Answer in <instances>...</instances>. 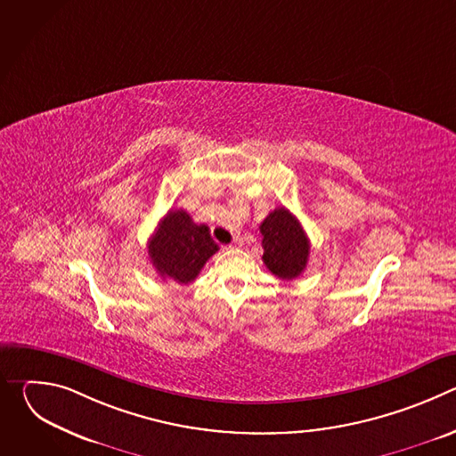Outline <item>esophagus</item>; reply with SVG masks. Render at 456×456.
Here are the masks:
<instances>
[{"mask_svg": "<svg viewBox=\"0 0 456 456\" xmlns=\"http://www.w3.org/2000/svg\"><path fill=\"white\" fill-rule=\"evenodd\" d=\"M231 247H232V248H240V247H243V238H241V236H236V238L232 240Z\"/></svg>", "mask_w": 456, "mask_h": 456, "instance_id": "obj_1", "label": "esophagus"}]
</instances>
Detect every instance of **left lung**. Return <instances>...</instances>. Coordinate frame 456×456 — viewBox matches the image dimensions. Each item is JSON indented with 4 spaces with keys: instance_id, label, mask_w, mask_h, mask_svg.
Masks as SVG:
<instances>
[{
    "instance_id": "obj_1",
    "label": "left lung",
    "mask_w": 456,
    "mask_h": 456,
    "mask_svg": "<svg viewBox=\"0 0 456 456\" xmlns=\"http://www.w3.org/2000/svg\"><path fill=\"white\" fill-rule=\"evenodd\" d=\"M264 264L280 280L297 278L308 262L310 241L299 220L285 208H278L259 225Z\"/></svg>"
}]
</instances>
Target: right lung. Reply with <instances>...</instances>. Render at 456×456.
<instances>
[{
  "mask_svg": "<svg viewBox=\"0 0 456 456\" xmlns=\"http://www.w3.org/2000/svg\"><path fill=\"white\" fill-rule=\"evenodd\" d=\"M218 252L206 224H194L183 209H171L148 241L159 276L187 285L197 280L208 259Z\"/></svg>",
  "mask_w": 456,
  "mask_h": 456,
  "instance_id": "obj_1",
  "label": "right lung"
}]
</instances>
